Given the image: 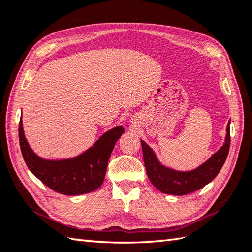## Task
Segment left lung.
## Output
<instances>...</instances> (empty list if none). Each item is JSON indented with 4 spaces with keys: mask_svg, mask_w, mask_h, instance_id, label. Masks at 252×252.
<instances>
[{
    "mask_svg": "<svg viewBox=\"0 0 252 252\" xmlns=\"http://www.w3.org/2000/svg\"><path fill=\"white\" fill-rule=\"evenodd\" d=\"M229 125L230 121L226 127V137L223 146L198 168L188 171L175 170L162 165L157 158L155 152L141 140L146 174L153 186L162 193L185 195L198 191L210 184L218 176L227 158L230 145Z\"/></svg>",
    "mask_w": 252,
    "mask_h": 252,
    "instance_id": "1",
    "label": "left lung"
}]
</instances>
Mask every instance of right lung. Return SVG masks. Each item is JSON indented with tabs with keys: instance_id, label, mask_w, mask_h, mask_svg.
I'll list each match as a JSON object with an SVG mask.
<instances>
[{
	"instance_id": "right-lung-1",
	"label": "right lung",
	"mask_w": 252,
	"mask_h": 252,
	"mask_svg": "<svg viewBox=\"0 0 252 252\" xmlns=\"http://www.w3.org/2000/svg\"><path fill=\"white\" fill-rule=\"evenodd\" d=\"M123 126L107 131L82 154L66 159H46L29 146L19 121V145L28 169L49 188L65 195H80L97 190L106 176L108 160Z\"/></svg>"
}]
</instances>
